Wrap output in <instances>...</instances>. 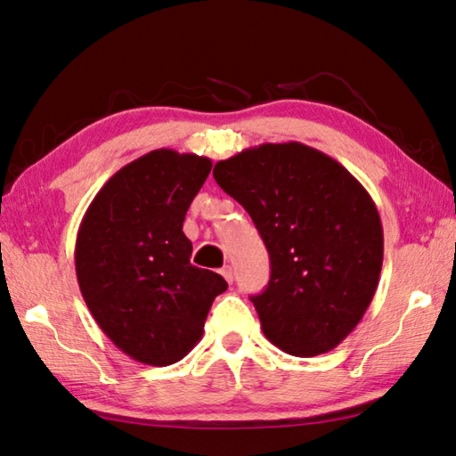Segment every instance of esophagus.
<instances>
[{
    "instance_id": "1",
    "label": "esophagus",
    "mask_w": 456,
    "mask_h": 456,
    "mask_svg": "<svg viewBox=\"0 0 456 456\" xmlns=\"http://www.w3.org/2000/svg\"><path fill=\"white\" fill-rule=\"evenodd\" d=\"M222 277H224V280L228 281V283H232L234 281V273H232V267L230 265H226V267H222Z\"/></svg>"
}]
</instances>
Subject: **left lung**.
Listing matches in <instances>:
<instances>
[{
	"label": "left lung",
	"instance_id": "left-lung-1",
	"mask_svg": "<svg viewBox=\"0 0 456 456\" xmlns=\"http://www.w3.org/2000/svg\"><path fill=\"white\" fill-rule=\"evenodd\" d=\"M212 175L269 252V283L252 297L265 338L299 358L337 348L364 317L382 272L384 230L368 191L299 142L249 147Z\"/></svg>",
	"mask_w": 456,
	"mask_h": 456
}]
</instances>
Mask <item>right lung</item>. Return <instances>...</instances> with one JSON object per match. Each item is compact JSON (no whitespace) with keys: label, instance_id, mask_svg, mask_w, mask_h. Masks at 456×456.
Instances as JSON below:
<instances>
[{"label":"right lung","instance_id":"1","mask_svg":"<svg viewBox=\"0 0 456 456\" xmlns=\"http://www.w3.org/2000/svg\"><path fill=\"white\" fill-rule=\"evenodd\" d=\"M212 169L208 157L155 150L98 191L80 222L74 265L102 332L142 364L169 366L202 338L224 277L191 264L183 222Z\"/></svg>","mask_w":456,"mask_h":456}]
</instances>
